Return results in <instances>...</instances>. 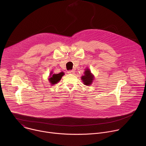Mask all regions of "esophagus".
Masks as SVG:
<instances>
[{"instance_id": "obj_1", "label": "esophagus", "mask_w": 146, "mask_h": 146, "mask_svg": "<svg viewBox=\"0 0 146 146\" xmlns=\"http://www.w3.org/2000/svg\"><path fill=\"white\" fill-rule=\"evenodd\" d=\"M74 72H75L74 70H69V71L68 72V74H74Z\"/></svg>"}]
</instances>
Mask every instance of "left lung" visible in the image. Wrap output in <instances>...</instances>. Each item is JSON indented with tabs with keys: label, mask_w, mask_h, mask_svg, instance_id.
I'll return each instance as SVG.
<instances>
[{
	"label": "left lung",
	"mask_w": 146,
	"mask_h": 146,
	"mask_svg": "<svg viewBox=\"0 0 146 146\" xmlns=\"http://www.w3.org/2000/svg\"><path fill=\"white\" fill-rule=\"evenodd\" d=\"M94 79V75L91 73L89 69H86L84 75L81 77V80L86 86H90Z\"/></svg>",
	"instance_id": "8db88e82"
}]
</instances>
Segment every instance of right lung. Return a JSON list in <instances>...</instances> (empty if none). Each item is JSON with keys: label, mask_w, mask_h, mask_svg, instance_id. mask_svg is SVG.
Returning <instances> with one entry per match:
<instances>
[{"label": "right lung", "mask_w": 146, "mask_h": 146, "mask_svg": "<svg viewBox=\"0 0 146 146\" xmlns=\"http://www.w3.org/2000/svg\"><path fill=\"white\" fill-rule=\"evenodd\" d=\"M50 75V77L49 78L48 80L50 82L51 85H54V84H56L58 82H59L60 80L62 77L64 75V73L60 72V73H58V74H52V73L51 72Z\"/></svg>", "instance_id": "add662e5"}]
</instances>
